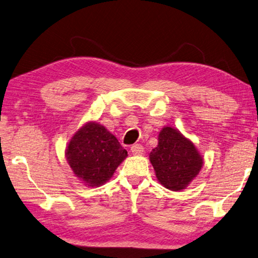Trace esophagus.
<instances>
[{"mask_svg":"<svg viewBox=\"0 0 258 258\" xmlns=\"http://www.w3.org/2000/svg\"><path fill=\"white\" fill-rule=\"evenodd\" d=\"M130 151L133 152V154L139 155L144 153V147H143L141 144H134L132 147H130Z\"/></svg>","mask_w":258,"mask_h":258,"instance_id":"obj_1","label":"esophagus"}]
</instances>
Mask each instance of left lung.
<instances>
[{"label": "left lung", "mask_w": 258, "mask_h": 258, "mask_svg": "<svg viewBox=\"0 0 258 258\" xmlns=\"http://www.w3.org/2000/svg\"><path fill=\"white\" fill-rule=\"evenodd\" d=\"M150 161L158 180L171 191L186 187L204 163L193 143L170 126L160 132L159 144L150 153Z\"/></svg>", "instance_id": "obj_1"}]
</instances>
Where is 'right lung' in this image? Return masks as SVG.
<instances>
[{
  "mask_svg": "<svg viewBox=\"0 0 258 258\" xmlns=\"http://www.w3.org/2000/svg\"><path fill=\"white\" fill-rule=\"evenodd\" d=\"M126 155L116 137L96 122L82 126L66 149L72 170L88 186H98L111 178Z\"/></svg>",
  "mask_w": 258,
  "mask_h": 258,
  "instance_id": "obj_1",
  "label": "right lung"
}]
</instances>
